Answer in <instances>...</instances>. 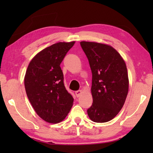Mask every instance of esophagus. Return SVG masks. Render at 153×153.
<instances>
[{
	"instance_id": "1",
	"label": "esophagus",
	"mask_w": 153,
	"mask_h": 153,
	"mask_svg": "<svg viewBox=\"0 0 153 153\" xmlns=\"http://www.w3.org/2000/svg\"><path fill=\"white\" fill-rule=\"evenodd\" d=\"M82 94V90H77V91H76V95L77 97H80V95H81Z\"/></svg>"
}]
</instances>
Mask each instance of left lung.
<instances>
[{
  "mask_svg": "<svg viewBox=\"0 0 153 153\" xmlns=\"http://www.w3.org/2000/svg\"><path fill=\"white\" fill-rule=\"evenodd\" d=\"M80 45L92 74L93 102L87 110L88 115L94 122H107L121 111L128 95L129 79L126 63L109 45L85 41Z\"/></svg>",
  "mask_w": 153,
  "mask_h": 153,
  "instance_id": "left-lung-1",
  "label": "left lung"
}]
</instances>
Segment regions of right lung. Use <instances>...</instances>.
<instances>
[{"instance_id": "right-lung-1", "label": "right lung", "mask_w": 153, "mask_h": 153, "mask_svg": "<svg viewBox=\"0 0 153 153\" xmlns=\"http://www.w3.org/2000/svg\"><path fill=\"white\" fill-rule=\"evenodd\" d=\"M74 44H54L38 53L27 67L24 78L27 98L36 113L46 122H61L73 106L74 98L65 87L60 65Z\"/></svg>"}]
</instances>
